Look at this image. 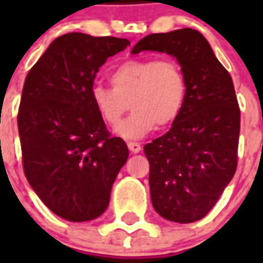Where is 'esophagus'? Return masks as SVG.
<instances>
[{
	"mask_svg": "<svg viewBox=\"0 0 263 263\" xmlns=\"http://www.w3.org/2000/svg\"><path fill=\"white\" fill-rule=\"evenodd\" d=\"M128 148H129V152L132 154H138L142 150V146L139 143H136V142H128Z\"/></svg>",
	"mask_w": 263,
	"mask_h": 263,
	"instance_id": "1",
	"label": "esophagus"
}]
</instances>
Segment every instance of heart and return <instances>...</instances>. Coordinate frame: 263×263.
<instances>
[{
	"label": "heart",
	"mask_w": 263,
	"mask_h": 263,
	"mask_svg": "<svg viewBox=\"0 0 263 263\" xmlns=\"http://www.w3.org/2000/svg\"><path fill=\"white\" fill-rule=\"evenodd\" d=\"M110 83L113 87L94 84L91 102L110 127L119 125L131 105L132 115L116 129L128 140L143 138L156 124L168 127L175 123L187 98L183 71L171 59L128 60L111 72Z\"/></svg>",
	"instance_id": "1"
}]
</instances>
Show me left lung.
Wrapping results in <instances>:
<instances>
[{
    "mask_svg": "<svg viewBox=\"0 0 263 263\" xmlns=\"http://www.w3.org/2000/svg\"><path fill=\"white\" fill-rule=\"evenodd\" d=\"M146 50L175 57L187 83L172 128L143 147L153 208L165 220L190 224L212 210L236 171L240 110L235 87L199 31L150 34L131 53Z\"/></svg>",
    "mask_w": 263,
    "mask_h": 263,
    "instance_id": "obj_1",
    "label": "left lung"
}]
</instances>
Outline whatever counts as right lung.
I'll return each mask as SVG.
<instances>
[{
	"instance_id": "right-lung-1",
	"label": "right lung",
	"mask_w": 263,
	"mask_h": 263,
	"mask_svg": "<svg viewBox=\"0 0 263 263\" xmlns=\"http://www.w3.org/2000/svg\"><path fill=\"white\" fill-rule=\"evenodd\" d=\"M128 45L115 36L65 34L27 73L17 116L23 168L35 194L64 220L101 216L128 160L125 142L109 135L90 97L99 67Z\"/></svg>"
}]
</instances>
